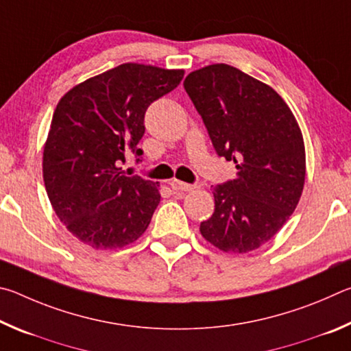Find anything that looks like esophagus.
Returning a JSON list of instances; mask_svg holds the SVG:
<instances>
[{
	"mask_svg": "<svg viewBox=\"0 0 351 351\" xmlns=\"http://www.w3.org/2000/svg\"><path fill=\"white\" fill-rule=\"evenodd\" d=\"M170 186L173 190H180V192H190V190L197 189V186L195 184H187V182H182V181H178V180H173L170 182Z\"/></svg>",
	"mask_w": 351,
	"mask_h": 351,
	"instance_id": "esophagus-1",
	"label": "esophagus"
}]
</instances>
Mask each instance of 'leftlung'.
<instances>
[{"instance_id": "left-lung-1", "label": "left lung", "mask_w": 351, "mask_h": 351, "mask_svg": "<svg viewBox=\"0 0 351 351\" xmlns=\"http://www.w3.org/2000/svg\"><path fill=\"white\" fill-rule=\"evenodd\" d=\"M184 90L199 112L218 156L237 165L235 180L213 187L215 210L201 223L204 239L245 254L269 241L299 203L305 145L289 106L254 77L229 64L190 73Z\"/></svg>"}]
</instances>
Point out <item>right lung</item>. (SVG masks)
Listing matches in <instances>:
<instances>
[{
  "label": "right lung",
  "instance_id": "obj_1",
  "mask_svg": "<svg viewBox=\"0 0 351 351\" xmlns=\"http://www.w3.org/2000/svg\"><path fill=\"white\" fill-rule=\"evenodd\" d=\"M182 69L123 63L74 86L60 99L43 152V180L57 217L94 249L123 247L152 221L156 184L125 173L121 162L145 133V111L180 85Z\"/></svg>",
  "mask_w": 351,
  "mask_h": 351
}]
</instances>
